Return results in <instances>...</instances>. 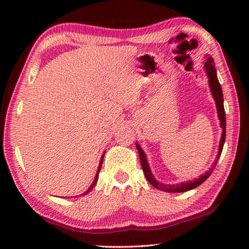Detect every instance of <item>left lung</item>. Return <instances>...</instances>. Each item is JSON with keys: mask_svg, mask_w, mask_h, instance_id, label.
I'll return each instance as SVG.
<instances>
[{"mask_svg": "<svg viewBox=\"0 0 249 249\" xmlns=\"http://www.w3.org/2000/svg\"><path fill=\"white\" fill-rule=\"evenodd\" d=\"M205 70L206 73H208L209 77V83H210V88H211V92H212V95L214 100L216 102V107H217V113H218V119L221 121V127L223 128L222 132V137H221V142H220V149H218V154L216 157V161L214 162V165L212 167V169H210L206 174L203 176H201L200 178H197L193 181H189L187 183H180V184H162L159 183L157 180L154 178V176L151 175L150 169L148 163H147V159L146 156L144 154V151L142 150L140 145L136 144L138 154H140V158H141V163H142V171H144V175L146 177V179L149 181V183L151 185H154L156 189H159L161 191H166V192H184V191H189L191 189L196 188L197 185H200L201 183H203L204 181L209 178L212 174V171L215 168L217 160L220 158V156L222 154L223 150V146H224V142H225V134H226V119H225V109H224V100H223V93H222V88L221 84L218 82L217 75H216V69H215V65H214L213 59L209 58L208 61L205 62Z\"/></svg>", "mask_w": 249, "mask_h": 249, "instance_id": "obj_1", "label": "left lung"}]
</instances>
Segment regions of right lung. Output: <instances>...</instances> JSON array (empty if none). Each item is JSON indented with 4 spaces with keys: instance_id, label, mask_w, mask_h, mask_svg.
<instances>
[{
    "instance_id": "right-lung-1",
    "label": "right lung",
    "mask_w": 249,
    "mask_h": 249,
    "mask_svg": "<svg viewBox=\"0 0 249 249\" xmlns=\"http://www.w3.org/2000/svg\"><path fill=\"white\" fill-rule=\"evenodd\" d=\"M102 161H103V156H102V158H101V161H100V165H99V169H98V171H96V176H95V179H94V181H93V183H92V185L91 187L88 189V190L83 193V195H87V193H89L92 189H93V187L95 185V183H96V181H98V178H99V174H100V170H101V167H102Z\"/></svg>"
}]
</instances>
